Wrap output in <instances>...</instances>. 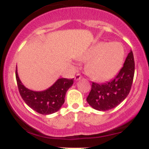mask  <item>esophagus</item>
Here are the masks:
<instances>
[{
	"instance_id": "esophagus-1",
	"label": "esophagus",
	"mask_w": 149,
	"mask_h": 149,
	"mask_svg": "<svg viewBox=\"0 0 149 149\" xmlns=\"http://www.w3.org/2000/svg\"><path fill=\"white\" fill-rule=\"evenodd\" d=\"M81 79V75L80 73H77V74L76 75V76H75V80L79 81Z\"/></svg>"
}]
</instances>
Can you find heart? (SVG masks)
I'll list each match as a JSON object with an SVG mask.
<instances>
[{"label": "heart", "mask_w": 149, "mask_h": 149, "mask_svg": "<svg viewBox=\"0 0 149 149\" xmlns=\"http://www.w3.org/2000/svg\"><path fill=\"white\" fill-rule=\"evenodd\" d=\"M125 49L119 42H99L82 53L79 59L86 63L85 70L92 79L104 81L115 76L123 65Z\"/></svg>", "instance_id": "b5f03b06"}]
</instances>
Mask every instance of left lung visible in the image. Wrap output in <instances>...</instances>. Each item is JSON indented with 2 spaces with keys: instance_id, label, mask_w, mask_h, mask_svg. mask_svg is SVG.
<instances>
[{
  "instance_id": "left-lung-1",
  "label": "left lung",
  "mask_w": 149,
  "mask_h": 149,
  "mask_svg": "<svg viewBox=\"0 0 149 149\" xmlns=\"http://www.w3.org/2000/svg\"><path fill=\"white\" fill-rule=\"evenodd\" d=\"M135 73V62L130 50L122 68L114 79L107 83L92 82L91 90L86 101L94 109L107 111L120 104L131 89Z\"/></svg>"
}]
</instances>
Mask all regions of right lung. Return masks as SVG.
<instances>
[{
	"mask_svg": "<svg viewBox=\"0 0 149 149\" xmlns=\"http://www.w3.org/2000/svg\"><path fill=\"white\" fill-rule=\"evenodd\" d=\"M16 79L19 93L29 107L42 115H49L60 109L65 102L68 89L73 85V79H59L52 86L42 91L28 89L22 83L16 70Z\"/></svg>",
	"mask_w": 149,
	"mask_h": 149,
	"instance_id": "right-lung-1",
	"label": "right lung"
}]
</instances>
